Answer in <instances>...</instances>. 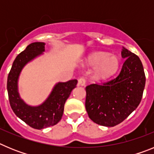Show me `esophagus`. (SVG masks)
Masks as SVG:
<instances>
[{
	"mask_svg": "<svg viewBox=\"0 0 154 154\" xmlns=\"http://www.w3.org/2000/svg\"><path fill=\"white\" fill-rule=\"evenodd\" d=\"M85 78H83V77H82V78H80L79 79V82H78V85H81V86H84V85H85Z\"/></svg>",
	"mask_w": 154,
	"mask_h": 154,
	"instance_id": "1",
	"label": "esophagus"
}]
</instances>
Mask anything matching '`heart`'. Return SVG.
Listing matches in <instances>:
<instances>
[{"mask_svg":"<svg viewBox=\"0 0 154 154\" xmlns=\"http://www.w3.org/2000/svg\"><path fill=\"white\" fill-rule=\"evenodd\" d=\"M88 67L95 68L93 77L97 80H105L113 75L119 65V58L116 55L105 52H95L85 60Z\"/></svg>","mask_w":154,"mask_h":154,"instance_id":"obj_1","label":"heart"}]
</instances>
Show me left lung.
<instances>
[{
	"instance_id": "1",
	"label": "left lung",
	"mask_w": 154,
	"mask_h": 154,
	"mask_svg": "<svg viewBox=\"0 0 154 154\" xmlns=\"http://www.w3.org/2000/svg\"><path fill=\"white\" fill-rule=\"evenodd\" d=\"M121 55L126 60L117 77L85 88V109L89 117L101 126L111 127L122 123L142 99L146 83L142 62L125 48Z\"/></svg>"
}]
</instances>
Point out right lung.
I'll return each mask as SVG.
<instances>
[{
    "label": "right lung",
    "mask_w": 154,
    "mask_h": 154,
    "mask_svg": "<svg viewBox=\"0 0 154 154\" xmlns=\"http://www.w3.org/2000/svg\"><path fill=\"white\" fill-rule=\"evenodd\" d=\"M45 45L44 42H34L27 46L14 61L7 82L8 98L14 112L28 126L37 130L54 126L61 120L65 102L78 82L76 79L58 82L45 101L39 106H31L24 103L18 92L19 75L25 65L43 54Z\"/></svg>",
    "instance_id": "1"
}]
</instances>
